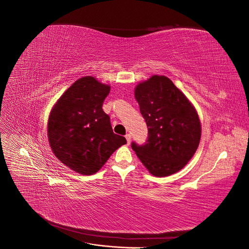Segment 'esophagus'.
Masks as SVG:
<instances>
[{
    "instance_id": "obj_1",
    "label": "esophagus",
    "mask_w": 249,
    "mask_h": 249,
    "mask_svg": "<svg viewBox=\"0 0 249 249\" xmlns=\"http://www.w3.org/2000/svg\"><path fill=\"white\" fill-rule=\"evenodd\" d=\"M125 139H126L127 144H130V143H131V135L130 134H126L125 135Z\"/></svg>"
}]
</instances>
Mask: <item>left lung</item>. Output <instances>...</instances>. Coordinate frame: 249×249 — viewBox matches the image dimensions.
I'll return each instance as SVG.
<instances>
[{
	"mask_svg": "<svg viewBox=\"0 0 249 249\" xmlns=\"http://www.w3.org/2000/svg\"><path fill=\"white\" fill-rule=\"evenodd\" d=\"M135 99L145 119L148 139L132 148L155 177H168L191 160L198 147L201 124L187 96L165 76H152L135 88Z\"/></svg>",
	"mask_w": 249,
	"mask_h": 249,
	"instance_id": "8db88e82",
	"label": "left lung"
}]
</instances>
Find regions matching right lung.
I'll return each mask as SVG.
<instances>
[{"instance_id":"add662e5","label":"right lung","mask_w":249,"mask_h":249,"mask_svg":"<svg viewBox=\"0 0 249 249\" xmlns=\"http://www.w3.org/2000/svg\"><path fill=\"white\" fill-rule=\"evenodd\" d=\"M110 86L94 77L80 78L51 110L48 139L52 152L67 167L84 176L99 171L126 140L113 133L103 103Z\"/></svg>"}]
</instances>
